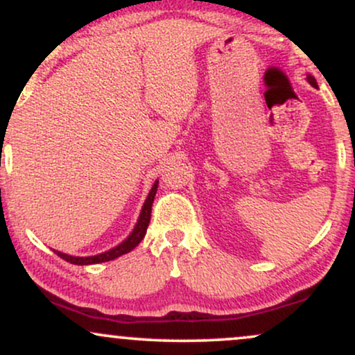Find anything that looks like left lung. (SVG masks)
<instances>
[{"instance_id":"1","label":"left lung","mask_w":355,"mask_h":355,"mask_svg":"<svg viewBox=\"0 0 355 355\" xmlns=\"http://www.w3.org/2000/svg\"><path fill=\"white\" fill-rule=\"evenodd\" d=\"M307 81H309V83H311V85H312V87H313V88H317V81H315V78H313V76H312V75H307Z\"/></svg>"}]
</instances>
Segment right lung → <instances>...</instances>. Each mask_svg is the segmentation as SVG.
Returning <instances> with one entry per match:
<instances>
[{
  "label": "right lung",
  "mask_w": 355,
  "mask_h": 355,
  "mask_svg": "<svg viewBox=\"0 0 355 355\" xmlns=\"http://www.w3.org/2000/svg\"><path fill=\"white\" fill-rule=\"evenodd\" d=\"M157 189H158V180L153 183L152 190H150L148 197H146L144 207H141L140 217H138L135 223V229L132 230V234H130L123 242L118 243L116 247L110 248V250L103 252V254L92 255V257H75V255L63 254V252H58V250H55V254L61 257L63 260H67V262L75 263V266H92V263L108 262V260H115L116 257L128 254V252L133 250V248H135L145 237L146 229H148V223H150V215H152V205H153L155 195H157Z\"/></svg>",
  "instance_id": "add662e5"
}]
</instances>
